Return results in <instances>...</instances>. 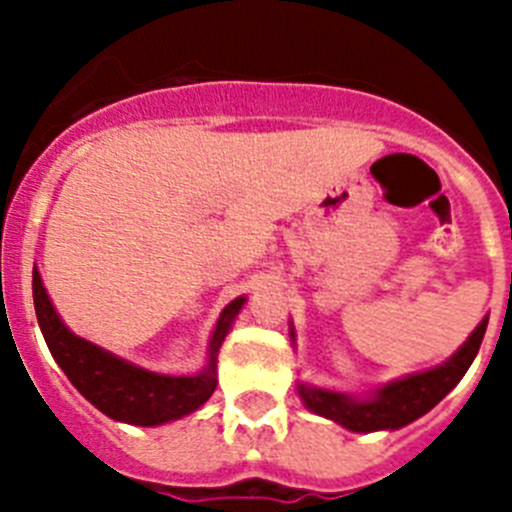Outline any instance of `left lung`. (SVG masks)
Here are the masks:
<instances>
[{"mask_svg":"<svg viewBox=\"0 0 512 512\" xmlns=\"http://www.w3.org/2000/svg\"><path fill=\"white\" fill-rule=\"evenodd\" d=\"M487 320L477 325L469 341L451 356L446 364L431 372L413 374L400 382H392L377 392L369 400H356V397L338 395L328 390H312V387H300V395L310 410L318 415L336 420L343 428L356 433L384 431V428H402L413 423L415 418L425 415L431 408H436L443 397L454 390L459 379L467 374L469 364L477 356L482 338H485Z\"/></svg>","mask_w":512,"mask_h":512,"instance_id":"1","label":"left lung"}]
</instances>
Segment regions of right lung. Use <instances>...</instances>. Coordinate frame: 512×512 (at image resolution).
Masks as SVG:
<instances>
[{
    "label": "right lung",
    "mask_w": 512,
    "mask_h": 512,
    "mask_svg": "<svg viewBox=\"0 0 512 512\" xmlns=\"http://www.w3.org/2000/svg\"><path fill=\"white\" fill-rule=\"evenodd\" d=\"M33 302L45 343L69 382L104 415L133 425H158L176 420L194 413L202 402L210 400L217 384V348L225 341L230 323L243 307V297H238L225 307L217 320L210 343V364L205 372L197 377H164V374H151L146 369L125 364L84 338L74 336L53 310L40 284L38 271H33Z\"/></svg>",
    "instance_id": "1"
}]
</instances>
